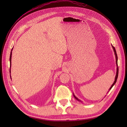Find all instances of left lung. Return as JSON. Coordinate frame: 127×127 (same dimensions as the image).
<instances>
[{
  "mask_svg": "<svg viewBox=\"0 0 127 127\" xmlns=\"http://www.w3.org/2000/svg\"><path fill=\"white\" fill-rule=\"evenodd\" d=\"M112 47L113 49V51H114V55H115V57H116V65H117V72H116V77H115V79H114V82H113V84L112 85H111V86L110 87V88H109V91L111 90V88H112V87L114 85V84L116 83L117 82V78H118V72H119V68H118V56H117V52H116V49H115V48L113 47V46L112 45ZM73 95H74V97L77 99V100L79 102H82V101H80L79 99H78L77 97L75 95V94H74V93H73Z\"/></svg>",
  "mask_w": 127,
  "mask_h": 127,
  "instance_id": "obj_1",
  "label": "left lung"
}]
</instances>
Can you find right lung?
<instances>
[{
	"label": "right lung",
	"mask_w": 127,
	"mask_h": 127,
	"mask_svg": "<svg viewBox=\"0 0 127 127\" xmlns=\"http://www.w3.org/2000/svg\"><path fill=\"white\" fill-rule=\"evenodd\" d=\"M13 48H12V49H11V52H10V58H9V60H10V69H9V72L10 74L11 73V55H12V50H13ZM10 79H11V75H10Z\"/></svg>",
	"instance_id": "add662e5"
}]
</instances>
